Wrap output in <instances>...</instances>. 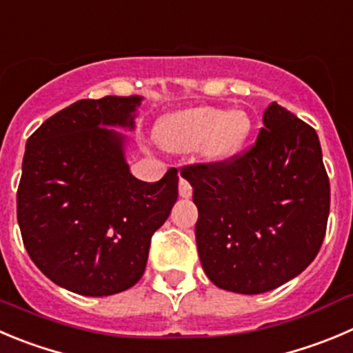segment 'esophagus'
I'll use <instances>...</instances> for the list:
<instances>
[{
	"label": "esophagus",
	"mask_w": 353,
	"mask_h": 353,
	"mask_svg": "<svg viewBox=\"0 0 353 353\" xmlns=\"http://www.w3.org/2000/svg\"><path fill=\"white\" fill-rule=\"evenodd\" d=\"M179 192H180V197H183V199H189V197L192 196V187H190V183L187 182L185 179H180Z\"/></svg>",
	"instance_id": "34e87169"
}]
</instances>
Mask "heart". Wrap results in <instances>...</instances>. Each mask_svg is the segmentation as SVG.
<instances>
[{
  "label": "heart",
  "instance_id": "heart-1",
  "mask_svg": "<svg viewBox=\"0 0 353 353\" xmlns=\"http://www.w3.org/2000/svg\"><path fill=\"white\" fill-rule=\"evenodd\" d=\"M253 132V119L244 109L192 107L163 117L156 126V140L164 149L189 152L199 145L208 161L236 156Z\"/></svg>",
  "mask_w": 353,
  "mask_h": 353
}]
</instances>
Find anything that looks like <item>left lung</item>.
<instances>
[{
	"label": "left lung",
	"mask_w": 353,
	"mask_h": 353,
	"mask_svg": "<svg viewBox=\"0 0 353 353\" xmlns=\"http://www.w3.org/2000/svg\"><path fill=\"white\" fill-rule=\"evenodd\" d=\"M199 218L201 265L214 286L260 294L317 256L330 216V179L312 126L272 102L256 142L230 159L183 168Z\"/></svg>",
	"instance_id": "8db88e82"
}]
</instances>
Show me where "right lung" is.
I'll return each mask as SVG.
<instances>
[{
	"instance_id": "right-lung-1",
	"label": "right lung",
	"mask_w": 353,
	"mask_h": 353,
	"mask_svg": "<svg viewBox=\"0 0 353 353\" xmlns=\"http://www.w3.org/2000/svg\"><path fill=\"white\" fill-rule=\"evenodd\" d=\"M142 97L78 100L29 137L17 190V220L36 267L59 286L109 296L145 272L152 234L179 199V173L159 182L130 173L124 137Z\"/></svg>"
}]
</instances>
